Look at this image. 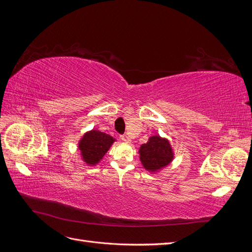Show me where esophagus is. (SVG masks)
I'll return each instance as SVG.
<instances>
[{"instance_id":"obj_1","label":"esophagus","mask_w":252,"mask_h":252,"mask_svg":"<svg viewBox=\"0 0 252 252\" xmlns=\"http://www.w3.org/2000/svg\"><path fill=\"white\" fill-rule=\"evenodd\" d=\"M121 140L124 141V142H130V139H129V136L127 134H123L121 135Z\"/></svg>"}]
</instances>
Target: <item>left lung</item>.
Returning a JSON list of instances; mask_svg holds the SVG:
<instances>
[{
    "label": "left lung",
    "instance_id": "left-lung-1",
    "mask_svg": "<svg viewBox=\"0 0 252 252\" xmlns=\"http://www.w3.org/2000/svg\"><path fill=\"white\" fill-rule=\"evenodd\" d=\"M139 152L143 166L149 171L163 168L172 159V150L168 141L158 135L151 136L146 144H143Z\"/></svg>",
    "mask_w": 252,
    "mask_h": 252
}]
</instances>
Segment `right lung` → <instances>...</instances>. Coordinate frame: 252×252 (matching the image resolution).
Instances as JSON below:
<instances>
[{"mask_svg":"<svg viewBox=\"0 0 252 252\" xmlns=\"http://www.w3.org/2000/svg\"><path fill=\"white\" fill-rule=\"evenodd\" d=\"M113 142L112 136L104 132L97 130L87 132L79 145L83 159L88 165L96 164L107 152Z\"/></svg>","mask_w":252,"mask_h":252,"instance_id":"right-lung-1","label":"right lung"}]
</instances>
